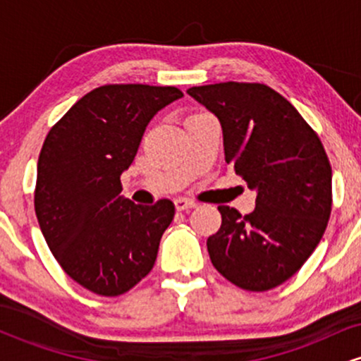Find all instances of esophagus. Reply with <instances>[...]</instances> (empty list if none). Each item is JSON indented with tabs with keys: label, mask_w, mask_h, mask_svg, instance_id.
<instances>
[{
	"label": "esophagus",
	"mask_w": 361,
	"mask_h": 361,
	"mask_svg": "<svg viewBox=\"0 0 361 361\" xmlns=\"http://www.w3.org/2000/svg\"><path fill=\"white\" fill-rule=\"evenodd\" d=\"M175 207L176 210H188V209H193V207H197L193 200H188V198H176L175 200Z\"/></svg>",
	"instance_id": "1"
}]
</instances>
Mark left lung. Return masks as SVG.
Masks as SVG:
<instances>
[{
	"label": "left lung",
	"instance_id": "obj_1",
	"mask_svg": "<svg viewBox=\"0 0 361 361\" xmlns=\"http://www.w3.org/2000/svg\"><path fill=\"white\" fill-rule=\"evenodd\" d=\"M186 93L219 118L226 163L256 192L243 215L219 207L207 239L215 270L250 292L279 287L316 250L331 215V164L316 132L288 100L259 82H217Z\"/></svg>",
	"mask_w": 361,
	"mask_h": 361
}]
</instances>
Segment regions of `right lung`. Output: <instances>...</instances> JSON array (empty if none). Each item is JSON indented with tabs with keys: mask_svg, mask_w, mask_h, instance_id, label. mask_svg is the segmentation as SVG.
I'll list each match as a JSON object with an SVG mask.
<instances>
[{
	"mask_svg": "<svg viewBox=\"0 0 361 361\" xmlns=\"http://www.w3.org/2000/svg\"><path fill=\"white\" fill-rule=\"evenodd\" d=\"M181 97L175 86H100L44 140L35 185L40 231L62 270L90 292L122 295L154 267L175 205H135L120 195V175L151 118Z\"/></svg>",
	"mask_w": 361,
	"mask_h": 361,
	"instance_id": "add662e5",
	"label": "right lung"
}]
</instances>
